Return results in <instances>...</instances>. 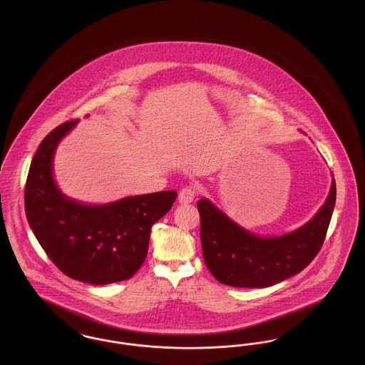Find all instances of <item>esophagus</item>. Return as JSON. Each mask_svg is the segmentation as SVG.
Listing matches in <instances>:
<instances>
[{
  "instance_id": "34e87169",
  "label": "esophagus",
  "mask_w": 365,
  "mask_h": 365,
  "mask_svg": "<svg viewBox=\"0 0 365 365\" xmlns=\"http://www.w3.org/2000/svg\"><path fill=\"white\" fill-rule=\"evenodd\" d=\"M195 195H197V187L192 186V185H189V186H185V187L180 189L178 198H179L180 204H189L195 198Z\"/></svg>"
}]
</instances>
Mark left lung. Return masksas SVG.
I'll return each instance as SVG.
<instances>
[{
    "instance_id": "left-lung-1",
    "label": "left lung",
    "mask_w": 365,
    "mask_h": 365,
    "mask_svg": "<svg viewBox=\"0 0 365 365\" xmlns=\"http://www.w3.org/2000/svg\"><path fill=\"white\" fill-rule=\"evenodd\" d=\"M336 187L324 205L293 232L264 238L234 223L209 200L198 201L201 245L210 274L232 287H268L301 272L319 253L330 226Z\"/></svg>"
}]
</instances>
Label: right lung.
<instances>
[{
    "label": "right lung",
    "instance_id": "add662e5",
    "mask_svg": "<svg viewBox=\"0 0 365 365\" xmlns=\"http://www.w3.org/2000/svg\"><path fill=\"white\" fill-rule=\"evenodd\" d=\"M79 120L51 131L33 157L24 208L38 242L67 277L90 284L130 279L148 255L150 228L176 200V191L134 195L106 205L70 200L53 179L57 143Z\"/></svg>",
    "mask_w": 365,
    "mask_h": 365
}]
</instances>
